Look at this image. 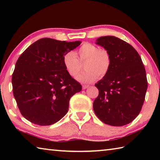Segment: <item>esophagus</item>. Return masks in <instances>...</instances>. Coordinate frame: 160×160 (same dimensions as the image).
<instances>
[{"label": "esophagus", "instance_id": "34e87169", "mask_svg": "<svg viewBox=\"0 0 160 160\" xmlns=\"http://www.w3.org/2000/svg\"><path fill=\"white\" fill-rule=\"evenodd\" d=\"M88 88H89V85H82L83 90H85V89H87Z\"/></svg>", "mask_w": 160, "mask_h": 160}]
</instances>
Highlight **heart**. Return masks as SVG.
<instances>
[{"mask_svg":"<svg viewBox=\"0 0 160 160\" xmlns=\"http://www.w3.org/2000/svg\"><path fill=\"white\" fill-rule=\"evenodd\" d=\"M79 60L75 54L69 51L63 56L65 69L70 76L75 77L85 63V71L78 75L77 79L81 82L90 83L98 77L102 78L109 73L112 66V57L105 48H99L94 44L85 42L78 50Z\"/></svg>","mask_w":160,"mask_h":160,"instance_id":"b5f03b06","label":"heart"}]
</instances>
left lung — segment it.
<instances>
[{
	"label": "left lung",
	"mask_w": 160,
	"mask_h": 160,
	"mask_svg": "<svg viewBox=\"0 0 160 160\" xmlns=\"http://www.w3.org/2000/svg\"><path fill=\"white\" fill-rule=\"evenodd\" d=\"M97 44L109 51L112 66L106 76L95 84L99 95L93 109L103 123L122 126L131 123L141 111L148 89L146 72L137 51L113 36L101 37Z\"/></svg>",
	"instance_id": "1"
}]
</instances>
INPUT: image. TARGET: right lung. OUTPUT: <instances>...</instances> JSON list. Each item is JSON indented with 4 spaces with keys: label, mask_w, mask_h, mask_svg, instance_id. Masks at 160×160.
<instances>
[{
    "label": "right lung",
    "mask_w": 160,
    "mask_h": 160,
    "mask_svg": "<svg viewBox=\"0 0 160 160\" xmlns=\"http://www.w3.org/2000/svg\"><path fill=\"white\" fill-rule=\"evenodd\" d=\"M80 41L43 38L21 54L12 76V92L21 114L39 126H49L66 114L71 97L82 85L68 73L63 56Z\"/></svg>",
    "instance_id": "obj_1"
}]
</instances>
